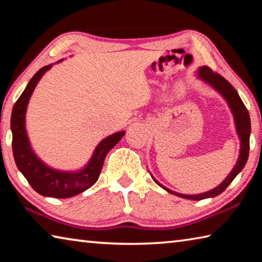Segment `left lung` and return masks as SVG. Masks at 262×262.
<instances>
[{
	"mask_svg": "<svg viewBox=\"0 0 262 262\" xmlns=\"http://www.w3.org/2000/svg\"><path fill=\"white\" fill-rule=\"evenodd\" d=\"M198 74H199V77H200L202 81H205L206 83L209 84V85H211L216 91H219L220 94L223 96V98L227 100V103L229 104V107L231 108V112L234 118V125H236L237 134H238L239 140H241V151H239V157L236 165H234V167L232 168V171L230 172V174L224 179L223 183L217 186V187H215L214 189H211L209 192H206V193H201L196 195L176 193L173 190L164 187L163 185L159 184L158 181L152 177L155 183L161 186L162 188L167 190L168 193L174 194L177 196H180L184 199H188V200H203V199L217 196V195H220L222 192H224L225 188L232 183V180L236 178L237 174L243 170L244 166H245L248 158V151H250V134H251L250 114H248L246 106L244 105L243 100L241 99L238 92L236 91V89H234L223 76H221L220 74L212 72V70L209 67H207V66H203V67L199 69Z\"/></svg>",
	"mask_w": 262,
	"mask_h": 262,
	"instance_id": "1",
	"label": "left lung"
}]
</instances>
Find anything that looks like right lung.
Instances as JSON below:
<instances>
[{"label": "right lung", "instance_id": "right-lung-1", "mask_svg": "<svg viewBox=\"0 0 262 262\" xmlns=\"http://www.w3.org/2000/svg\"><path fill=\"white\" fill-rule=\"evenodd\" d=\"M51 67L52 64H48L34 74L23 94L14 105L10 122L12 132V152H14L17 167L35 192L43 196L66 199L75 196L96 184L103 168L106 155L121 140V137L125 135V132H118L101 141L97 145L88 165L77 172L54 170L42 163L30 145L25 129V113L35 85Z\"/></svg>", "mask_w": 262, "mask_h": 262}]
</instances>
